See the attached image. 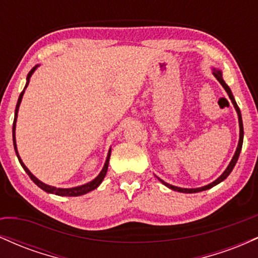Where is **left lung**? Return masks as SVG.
Returning <instances> with one entry per match:
<instances>
[{
    "label": "left lung",
    "mask_w": 258,
    "mask_h": 258,
    "mask_svg": "<svg viewBox=\"0 0 258 258\" xmlns=\"http://www.w3.org/2000/svg\"><path fill=\"white\" fill-rule=\"evenodd\" d=\"M212 70H214V75H215V78L217 79L218 81H220V84H221L222 86H223V88H224V90H226V92H227V93H228V96H229L230 100H232V103H233L234 108H235L236 112H238V116H239V126H240V138H239V144H238V148H236V152H235V154H234V156H233L232 161H230V164L228 165V167L226 168V171H224V172L222 173L221 176L218 177V178L215 180V182L210 183V184H207V185H205V186H201V188H195V189L178 188V186H174V185H171V184H168V183H165L164 180L159 178V179H160V182H162V183H164V184L166 185V186H168V188H170V189H172V190L180 191V193H198V191H203V190H206V189H210V188H212V186H215L216 184H218V183H221L222 180H224V179H226L227 177L229 176V173L232 172V170H233V168H234V166H235L236 161H238V159H239V155H240V152H241V147H242V139H244V127H242V119H241L240 109H239V106H238V104H236L235 99H234V97H233V94H232V91H230V88L228 87V85L226 84V82H224L223 78H222V72H221V70H217V69H212Z\"/></svg>",
    "instance_id": "obj_1"
}]
</instances>
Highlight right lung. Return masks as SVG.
I'll return each instance as SVG.
<instances>
[{
  "label": "right lung",
  "instance_id": "obj_1",
  "mask_svg": "<svg viewBox=\"0 0 258 258\" xmlns=\"http://www.w3.org/2000/svg\"><path fill=\"white\" fill-rule=\"evenodd\" d=\"M37 65L35 68H32L30 70V73L28 74V78H26V86L25 88L28 87L29 85V81H30V78L32 75V73L36 70ZM24 88V91H25ZM24 91L20 93L19 96V99H18V103H17V106H16V114H14V121H13V144H14V149H16V154L18 156V159H19V162L20 165H22L23 168L25 170V172L29 174V177H30L32 182L35 183V184L40 186L41 189L44 191H47V193H52V194H55V195H60V197H79V195H84L86 193H88V191L93 190V189H96L97 186H98L100 183L103 182V179H104L105 174H106V171H108V165H109V159H110V150H109L108 153V158H106V161H105V165L104 167H103V170L100 171V173L98 176L96 177L93 180H91V182L86 183L84 185H80V186H75V188H68V189H64V188H55V186H51V185H47L44 184V183L41 182V180H38L36 177L32 174L30 171L28 170V167L25 166L24 164H23L22 159H20L19 154H18V150H17V144H16V122H17V116H18V110H19V105H20V102H22V98H23V94H24Z\"/></svg>",
  "mask_w": 258,
  "mask_h": 258
}]
</instances>
